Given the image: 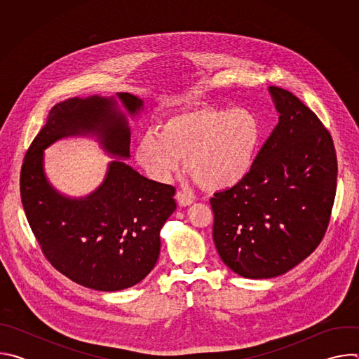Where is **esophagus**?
<instances>
[{"instance_id": "34e87169", "label": "esophagus", "mask_w": 359, "mask_h": 359, "mask_svg": "<svg viewBox=\"0 0 359 359\" xmlns=\"http://www.w3.org/2000/svg\"><path fill=\"white\" fill-rule=\"evenodd\" d=\"M176 200H177L180 206H190V204L193 203L191 196H189L184 190H177L176 191Z\"/></svg>"}]
</instances>
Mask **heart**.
Returning a JSON list of instances; mask_svg holds the SVG:
<instances>
[{
    "instance_id": "obj_1",
    "label": "heart",
    "mask_w": 359,
    "mask_h": 359,
    "mask_svg": "<svg viewBox=\"0 0 359 359\" xmlns=\"http://www.w3.org/2000/svg\"><path fill=\"white\" fill-rule=\"evenodd\" d=\"M260 136V123L250 111L204 107L169 118L159 133H144L135 155L146 175L159 182L186 158V169L198 184L223 190L248 175Z\"/></svg>"
}]
</instances>
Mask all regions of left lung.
<instances>
[{"instance_id": "obj_1", "label": "left lung", "mask_w": 359, "mask_h": 359, "mask_svg": "<svg viewBox=\"0 0 359 359\" xmlns=\"http://www.w3.org/2000/svg\"><path fill=\"white\" fill-rule=\"evenodd\" d=\"M280 121L248 175L210 198L213 240L223 263L244 278H271L320 245L337 191L328 129L291 92L270 86Z\"/></svg>"}]
</instances>
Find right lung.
Here are the masks:
<instances>
[{"instance_id":"right-lung-1","label":"right lung","mask_w":359,"mask_h":359,"mask_svg":"<svg viewBox=\"0 0 359 359\" xmlns=\"http://www.w3.org/2000/svg\"><path fill=\"white\" fill-rule=\"evenodd\" d=\"M130 114L142 100L118 93ZM115 102L74 97L49 112L32 140L20 176L21 200L45 259L83 287L118 291L142 281L161 252V230L176 209V189L146 179L123 162H112L105 182L82 200L50 187L42 170V150L68 133H96L112 155L129 156V129Z\"/></svg>"}]
</instances>
